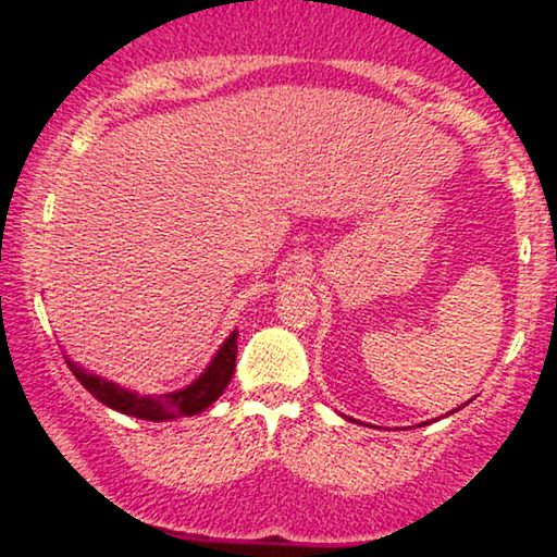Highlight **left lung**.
I'll list each match as a JSON object with an SVG mask.
<instances>
[{"instance_id": "left-lung-1", "label": "left lung", "mask_w": 557, "mask_h": 557, "mask_svg": "<svg viewBox=\"0 0 557 557\" xmlns=\"http://www.w3.org/2000/svg\"><path fill=\"white\" fill-rule=\"evenodd\" d=\"M463 406H466V403H463ZM450 413H456V411H450Z\"/></svg>"}]
</instances>
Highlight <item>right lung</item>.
Wrapping results in <instances>:
<instances>
[{"instance_id":"obj_1","label":"right lung","mask_w":557,"mask_h":557,"mask_svg":"<svg viewBox=\"0 0 557 557\" xmlns=\"http://www.w3.org/2000/svg\"><path fill=\"white\" fill-rule=\"evenodd\" d=\"M235 356H238V330L230 332L227 341L220 345V350L212 356V361L207 363V369H203L190 385L172 389V393L164 395H140L136 389H127L123 385H117V382L107 380V376L88 372L81 363L70 359L67 367L70 372L75 374V380H78L96 400L114 408V411L146 421H170L196 417V413L207 411V408L225 393L230 380H233Z\"/></svg>"}]
</instances>
